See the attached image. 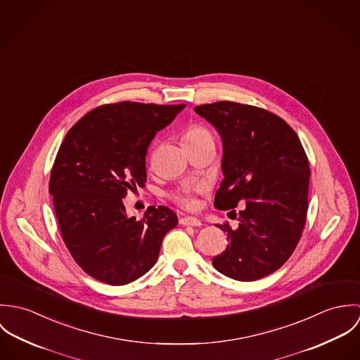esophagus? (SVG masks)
Wrapping results in <instances>:
<instances>
[{"label":"esophagus","mask_w":360,"mask_h":360,"mask_svg":"<svg viewBox=\"0 0 360 360\" xmlns=\"http://www.w3.org/2000/svg\"><path fill=\"white\" fill-rule=\"evenodd\" d=\"M180 224H183V226H193V227L202 226V223L197 217H181L180 219Z\"/></svg>","instance_id":"34e87169"}]
</instances>
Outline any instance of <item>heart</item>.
Here are the masks:
<instances>
[{
    "label": "heart",
    "instance_id": "heart-1",
    "mask_svg": "<svg viewBox=\"0 0 360 360\" xmlns=\"http://www.w3.org/2000/svg\"><path fill=\"white\" fill-rule=\"evenodd\" d=\"M184 143L186 144H198L202 141H214L212 131L205 127L204 124H191L186 131H184ZM204 184L201 183H194V184H186L181 188L173 191L170 194V198L177 204V205L184 207V209H193L197 206V200L195 195L201 194L204 191Z\"/></svg>",
    "mask_w": 360,
    "mask_h": 360
}]
</instances>
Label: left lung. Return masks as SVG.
I'll list each match as a JSON object with an SVG mask.
<instances>
[{"mask_svg":"<svg viewBox=\"0 0 360 360\" xmlns=\"http://www.w3.org/2000/svg\"><path fill=\"white\" fill-rule=\"evenodd\" d=\"M223 141L224 179L214 195L220 210H240L238 227L213 267L238 281L259 280L280 269L297 248L308 213V156L291 126L252 105L220 101L195 106ZM237 216V213H236Z\"/></svg>","mask_w":360,"mask_h":360,"instance_id":"left-lung-1","label":"left lung"}]
</instances>
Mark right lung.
<instances>
[{"label":"right lung","instance_id":"add662e5","mask_svg":"<svg viewBox=\"0 0 360 360\" xmlns=\"http://www.w3.org/2000/svg\"><path fill=\"white\" fill-rule=\"evenodd\" d=\"M179 105H101L65 136L55 158L50 194L62 240L75 262L110 285L146 274L165 234L177 224L167 206H150L141 220L126 214L129 190L147 181L146 155L155 134L184 109Z\"/></svg>","mask_w":360,"mask_h":360}]
</instances>
